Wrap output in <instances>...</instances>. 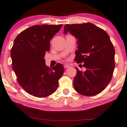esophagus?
<instances>
[{
  "label": "esophagus",
  "instance_id": "esophagus-1",
  "mask_svg": "<svg viewBox=\"0 0 127 127\" xmlns=\"http://www.w3.org/2000/svg\"><path fill=\"white\" fill-rule=\"evenodd\" d=\"M64 68L66 69V68H68L69 67H70V65H69V64H64Z\"/></svg>",
  "mask_w": 127,
  "mask_h": 127
}]
</instances>
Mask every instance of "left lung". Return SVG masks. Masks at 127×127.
I'll list each match as a JSON object with an SVG mask.
<instances>
[{
  "mask_svg": "<svg viewBox=\"0 0 127 127\" xmlns=\"http://www.w3.org/2000/svg\"><path fill=\"white\" fill-rule=\"evenodd\" d=\"M68 32L78 40L75 61L84 63L86 70L77 68L73 86L78 93L93 96L100 93L109 83L115 68V50L109 36L103 29L92 23L66 24Z\"/></svg>",
  "mask_w": 127,
  "mask_h": 127,
  "instance_id": "left-lung-1",
  "label": "left lung"
}]
</instances>
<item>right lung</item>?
Masks as SVG:
<instances>
[{"label": "right lung", "mask_w": 127, "mask_h": 127, "mask_svg": "<svg viewBox=\"0 0 127 127\" xmlns=\"http://www.w3.org/2000/svg\"><path fill=\"white\" fill-rule=\"evenodd\" d=\"M59 25H36L17 35L11 50L13 69L20 86L36 97L48 96L58 87L64 72L62 64L52 68L46 65L45 53L50 50V41L62 27Z\"/></svg>", "instance_id": "right-lung-1"}]
</instances>
